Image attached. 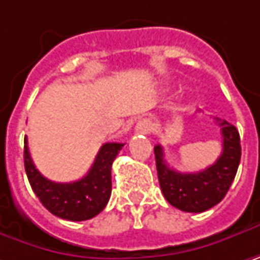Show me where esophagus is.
Segmentation results:
<instances>
[{"label":"esophagus","instance_id":"obj_1","mask_svg":"<svg viewBox=\"0 0 260 260\" xmlns=\"http://www.w3.org/2000/svg\"><path fill=\"white\" fill-rule=\"evenodd\" d=\"M151 128H153L151 122L147 120V119H143V120H140V122L135 125V132H137V134H148V132L151 131Z\"/></svg>","mask_w":260,"mask_h":260}]
</instances>
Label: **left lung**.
<instances>
[{"label": "left lung", "mask_w": 260, "mask_h": 260, "mask_svg": "<svg viewBox=\"0 0 260 260\" xmlns=\"http://www.w3.org/2000/svg\"><path fill=\"white\" fill-rule=\"evenodd\" d=\"M221 126L222 154L219 159L202 172L181 174L169 168L165 160L161 145L154 147L156 168L165 199L176 209L200 213L218 205L228 192L240 165L241 145L234 125L215 117Z\"/></svg>", "instance_id": "8db88e82"}]
</instances>
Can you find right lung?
Instances as JSON below:
<instances>
[{
    "mask_svg": "<svg viewBox=\"0 0 260 260\" xmlns=\"http://www.w3.org/2000/svg\"><path fill=\"white\" fill-rule=\"evenodd\" d=\"M123 144L106 143L89 172L73 182H53L39 174L24 138V169L39 202L53 215L66 221H86L106 207L112 194V165Z\"/></svg>",
    "mask_w": 260,
    "mask_h": 260,
    "instance_id": "right-lung-1",
    "label": "right lung"
}]
</instances>
